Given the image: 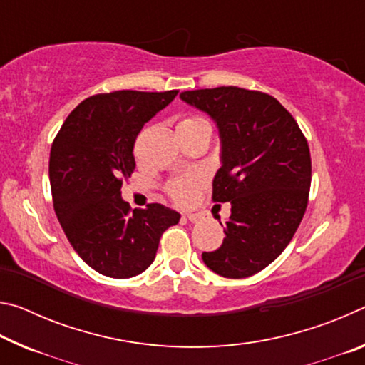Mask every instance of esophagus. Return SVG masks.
Segmentation results:
<instances>
[{
  "mask_svg": "<svg viewBox=\"0 0 365 365\" xmlns=\"http://www.w3.org/2000/svg\"><path fill=\"white\" fill-rule=\"evenodd\" d=\"M185 217H187L190 222H201L202 220V215L201 214H185Z\"/></svg>",
  "mask_w": 365,
  "mask_h": 365,
  "instance_id": "34e87169",
  "label": "esophagus"
}]
</instances>
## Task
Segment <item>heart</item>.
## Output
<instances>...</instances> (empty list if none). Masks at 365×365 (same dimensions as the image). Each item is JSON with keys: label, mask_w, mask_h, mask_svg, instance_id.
Listing matches in <instances>:
<instances>
[{"label": "heart", "mask_w": 365, "mask_h": 365, "mask_svg": "<svg viewBox=\"0 0 365 365\" xmlns=\"http://www.w3.org/2000/svg\"><path fill=\"white\" fill-rule=\"evenodd\" d=\"M180 128H211L206 119H202L200 115H185L183 119L178 122ZM200 183V178L197 177H187V178H178V180L172 182L169 185V193L174 197L178 205H187L193 196V190Z\"/></svg>", "instance_id": "b5f03b06"}]
</instances>
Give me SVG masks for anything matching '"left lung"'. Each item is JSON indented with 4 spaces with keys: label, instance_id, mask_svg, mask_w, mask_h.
<instances>
[{
    "label": "left lung",
    "instance_id": "obj_1",
    "mask_svg": "<svg viewBox=\"0 0 365 365\" xmlns=\"http://www.w3.org/2000/svg\"><path fill=\"white\" fill-rule=\"evenodd\" d=\"M180 98L219 128L222 165L212 200L232 205L224 243L202 252V261L225 279H246L274 262L298 230L311 188L307 141L267 93L219 86L182 91Z\"/></svg>",
    "mask_w": 365,
    "mask_h": 365
}]
</instances>
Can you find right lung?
Wrapping results in <instances>:
<instances>
[{"label": "right lung", "mask_w": 365, "mask_h": 365, "mask_svg": "<svg viewBox=\"0 0 365 365\" xmlns=\"http://www.w3.org/2000/svg\"><path fill=\"white\" fill-rule=\"evenodd\" d=\"M177 90H120L86 98L72 110L49 154L54 212L77 255L110 279H130L156 257L160 235L180 214L158 202L133 209L122 178L135 169L133 145Z\"/></svg>", "instance_id": "right-lung-1"}]
</instances>
